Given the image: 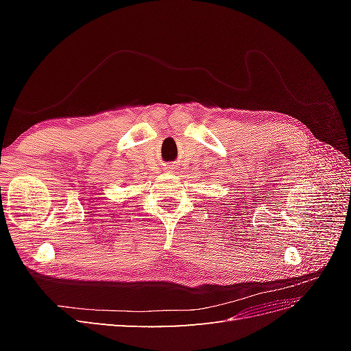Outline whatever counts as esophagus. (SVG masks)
Returning a JSON list of instances; mask_svg holds the SVG:
<instances>
[{
    "instance_id": "1",
    "label": "esophagus",
    "mask_w": 351,
    "mask_h": 351,
    "mask_svg": "<svg viewBox=\"0 0 351 351\" xmlns=\"http://www.w3.org/2000/svg\"><path fill=\"white\" fill-rule=\"evenodd\" d=\"M165 169H167L168 173H174V165H167Z\"/></svg>"
}]
</instances>
